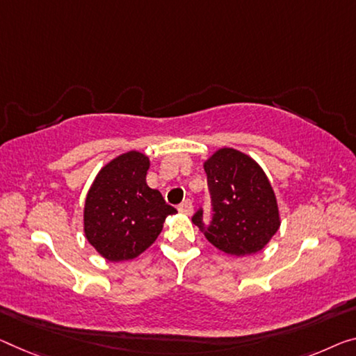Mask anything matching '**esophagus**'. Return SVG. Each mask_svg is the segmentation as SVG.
<instances>
[{
  "mask_svg": "<svg viewBox=\"0 0 356 356\" xmlns=\"http://www.w3.org/2000/svg\"><path fill=\"white\" fill-rule=\"evenodd\" d=\"M178 210H179V213H183V215H193V211H194V207H193V202L191 200H184L183 204H179L178 205Z\"/></svg>",
  "mask_w": 356,
  "mask_h": 356,
  "instance_id": "34e87169",
  "label": "esophagus"
}]
</instances>
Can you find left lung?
I'll return each mask as SVG.
<instances>
[{
  "instance_id": "left-lung-1",
  "label": "left lung",
  "mask_w": 356,
  "mask_h": 356,
  "mask_svg": "<svg viewBox=\"0 0 356 356\" xmlns=\"http://www.w3.org/2000/svg\"><path fill=\"white\" fill-rule=\"evenodd\" d=\"M204 168L213 216L207 226L200 209L193 222L224 253H258L280 227L277 197L264 170L250 156L232 147L218 149L205 161Z\"/></svg>"
}]
</instances>
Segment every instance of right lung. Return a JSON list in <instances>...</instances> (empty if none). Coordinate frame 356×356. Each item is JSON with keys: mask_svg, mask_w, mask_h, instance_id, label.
I'll use <instances>...</instances> for the list:
<instances>
[{"mask_svg": "<svg viewBox=\"0 0 356 356\" xmlns=\"http://www.w3.org/2000/svg\"><path fill=\"white\" fill-rule=\"evenodd\" d=\"M147 168L143 152H125L98 172L87 193L86 238L108 261L136 258L156 242L165 218L177 213L146 184Z\"/></svg>", "mask_w": 356, "mask_h": 356, "instance_id": "add662e5", "label": "right lung"}]
</instances>
